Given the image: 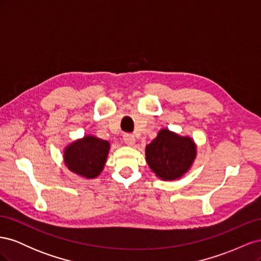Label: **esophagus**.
<instances>
[{
  "instance_id": "esophagus-1",
  "label": "esophagus",
  "mask_w": 261,
  "mask_h": 261,
  "mask_svg": "<svg viewBox=\"0 0 261 261\" xmlns=\"http://www.w3.org/2000/svg\"><path fill=\"white\" fill-rule=\"evenodd\" d=\"M123 139H124V143L128 146H133L135 144V140H136L135 136H134L133 134H125L123 136Z\"/></svg>"
}]
</instances>
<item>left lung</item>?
Masks as SVG:
<instances>
[{
  "label": "left lung",
  "instance_id": "8db88e82",
  "mask_svg": "<svg viewBox=\"0 0 261 261\" xmlns=\"http://www.w3.org/2000/svg\"><path fill=\"white\" fill-rule=\"evenodd\" d=\"M196 145L191 137H183L167 128L146 147V160L158 177L174 180L191 169L196 158Z\"/></svg>",
  "mask_w": 261,
  "mask_h": 261
}]
</instances>
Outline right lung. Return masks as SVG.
Listing matches in <instances>:
<instances>
[{"label": "right lung", "instance_id": "right-lung-1", "mask_svg": "<svg viewBox=\"0 0 261 261\" xmlns=\"http://www.w3.org/2000/svg\"><path fill=\"white\" fill-rule=\"evenodd\" d=\"M109 141L87 135L69 144L64 150V162L69 171L86 178H96L105 168Z\"/></svg>", "mask_w": 261, "mask_h": 261}]
</instances>
